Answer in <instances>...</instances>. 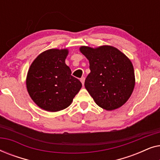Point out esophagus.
<instances>
[{"mask_svg":"<svg viewBox=\"0 0 160 160\" xmlns=\"http://www.w3.org/2000/svg\"><path fill=\"white\" fill-rule=\"evenodd\" d=\"M80 81H81V82L82 83V84L84 85V81H85V78L84 77H82L80 78Z\"/></svg>","mask_w":160,"mask_h":160,"instance_id":"esophagus-1","label":"esophagus"}]
</instances>
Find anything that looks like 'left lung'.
Wrapping results in <instances>:
<instances>
[{
	"instance_id": "8db88e82",
	"label": "left lung",
	"mask_w": 160,
	"mask_h": 160,
	"mask_svg": "<svg viewBox=\"0 0 160 160\" xmlns=\"http://www.w3.org/2000/svg\"><path fill=\"white\" fill-rule=\"evenodd\" d=\"M80 51L88 59L91 71L85 88L96 104L111 111L125 103L135 87L134 68L125 54L111 46L82 47Z\"/></svg>"
}]
</instances>
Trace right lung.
<instances>
[{
  "instance_id": "add662e5",
  "label": "right lung",
  "mask_w": 160,
  "mask_h": 160,
  "mask_svg": "<svg viewBox=\"0 0 160 160\" xmlns=\"http://www.w3.org/2000/svg\"><path fill=\"white\" fill-rule=\"evenodd\" d=\"M67 49H49L39 54L28 73L27 89L37 106L46 111H61L68 107L82 88V83L71 76L65 60Z\"/></svg>"
}]
</instances>
